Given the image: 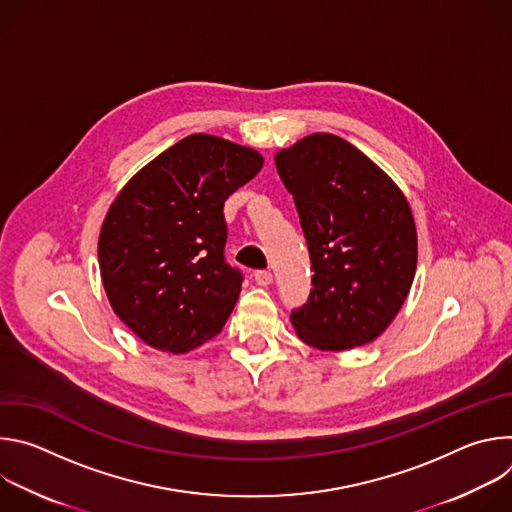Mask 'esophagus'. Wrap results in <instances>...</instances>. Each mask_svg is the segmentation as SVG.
Listing matches in <instances>:
<instances>
[{"mask_svg":"<svg viewBox=\"0 0 512 512\" xmlns=\"http://www.w3.org/2000/svg\"><path fill=\"white\" fill-rule=\"evenodd\" d=\"M255 283L257 285H261V287H267L271 281H273V275H271V271H267V269H259V271H255Z\"/></svg>","mask_w":512,"mask_h":512,"instance_id":"esophagus-1","label":"esophagus"}]
</instances>
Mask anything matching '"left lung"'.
<instances>
[{
  "mask_svg": "<svg viewBox=\"0 0 512 512\" xmlns=\"http://www.w3.org/2000/svg\"><path fill=\"white\" fill-rule=\"evenodd\" d=\"M294 196L312 261L310 300L289 316L318 350L377 340L405 304L417 267V231L401 188L360 150L312 133L275 154Z\"/></svg>",
  "mask_w": 512,
  "mask_h": 512,
  "instance_id": "obj_1",
  "label": "left lung"
}]
</instances>
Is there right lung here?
Masks as SVG:
<instances>
[{
    "instance_id": "add662e5",
    "label": "right lung",
    "mask_w": 512,
    "mask_h": 512,
    "mask_svg": "<svg viewBox=\"0 0 512 512\" xmlns=\"http://www.w3.org/2000/svg\"><path fill=\"white\" fill-rule=\"evenodd\" d=\"M263 156L194 133L143 166L117 194L99 235V269L119 320L152 348L184 354L223 330L243 275L225 261V200Z\"/></svg>"
}]
</instances>
